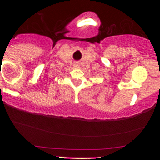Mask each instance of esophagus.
Wrapping results in <instances>:
<instances>
[{
  "label": "esophagus",
  "instance_id": "esophagus-1",
  "mask_svg": "<svg viewBox=\"0 0 160 160\" xmlns=\"http://www.w3.org/2000/svg\"><path fill=\"white\" fill-rule=\"evenodd\" d=\"M79 65L78 64H74V67H78Z\"/></svg>",
  "mask_w": 160,
  "mask_h": 160
}]
</instances>
